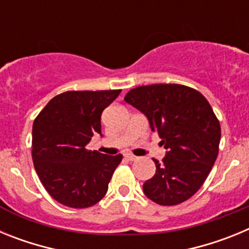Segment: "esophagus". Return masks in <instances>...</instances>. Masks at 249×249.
I'll return each instance as SVG.
<instances>
[{"mask_svg":"<svg viewBox=\"0 0 249 249\" xmlns=\"http://www.w3.org/2000/svg\"><path fill=\"white\" fill-rule=\"evenodd\" d=\"M124 157H126L127 160H138L137 156L132 155V153H126V155H124Z\"/></svg>","mask_w":249,"mask_h":249,"instance_id":"esophagus-1","label":"esophagus"}]
</instances>
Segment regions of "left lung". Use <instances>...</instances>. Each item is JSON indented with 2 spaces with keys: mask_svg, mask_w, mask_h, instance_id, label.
Instances as JSON below:
<instances>
[{
  "mask_svg": "<svg viewBox=\"0 0 249 249\" xmlns=\"http://www.w3.org/2000/svg\"><path fill=\"white\" fill-rule=\"evenodd\" d=\"M124 101L147 116L167 149L143 192L160 206L190 199L202 187L218 156L221 124L203 94L188 86L157 83L132 89Z\"/></svg>",
  "mask_w": 249,
  "mask_h": 249,
  "instance_id": "8db88e82",
  "label": "left lung"
}]
</instances>
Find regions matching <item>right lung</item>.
Masks as SVG:
<instances>
[{
	"label": "right lung",
	"instance_id": "right-lung-1",
	"mask_svg": "<svg viewBox=\"0 0 249 249\" xmlns=\"http://www.w3.org/2000/svg\"><path fill=\"white\" fill-rule=\"evenodd\" d=\"M121 89L67 91L54 96L35 118L32 160L48 195L63 206L87 208L105 197L122 155L86 146L101 133V114Z\"/></svg>",
	"mask_w": 249,
	"mask_h": 249
}]
</instances>
